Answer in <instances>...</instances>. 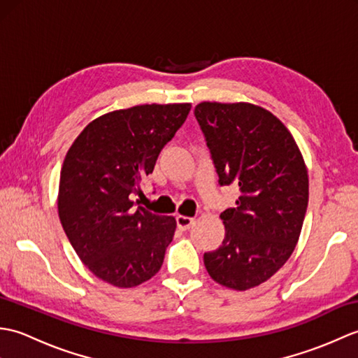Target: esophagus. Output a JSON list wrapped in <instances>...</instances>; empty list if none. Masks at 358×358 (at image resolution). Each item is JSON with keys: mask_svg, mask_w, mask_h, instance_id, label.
<instances>
[{"mask_svg": "<svg viewBox=\"0 0 358 358\" xmlns=\"http://www.w3.org/2000/svg\"><path fill=\"white\" fill-rule=\"evenodd\" d=\"M195 223V218L186 217V215H177V226L181 231H187L191 229V226Z\"/></svg>", "mask_w": 358, "mask_h": 358, "instance_id": "obj_1", "label": "esophagus"}]
</instances>
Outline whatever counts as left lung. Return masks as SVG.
Segmentation results:
<instances>
[{
  "label": "left lung",
  "mask_w": 358,
  "mask_h": 358,
  "mask_svg": "<svg viewBox=\"0 0 358 358\" xmlns=\"http://www.w3.org/2000/svg\"><path fill=\"white\" fill-rule=\"evenodd\" d=\"M195 118L222 186L240 189L222 212L224 240L204 254L212 280L235 291L264 283L292 255L308 209V169L281 121L250 103L203 101Z\"/></svg>",
  "instance_id": "left-lung-1"
}]
</instances>
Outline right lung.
Instances as JSON below:
<instances>
[{
	"label": "right lung",
	"mask_w": 358,
	"mask_h": 358,
	"mask_svg": "<svg viewBox=\"0 0 358 358\" xmlns=\"http://www.w3.org/2000/svg\"><path fill=\"white\" fill-rule=\"evenodd\" d=\"M191 103L141 104L95 118L67 150L58 215L80 260L117 287L152 278L173 238V217L135 208L132 194L183 126Z\"/></svg>",
	"instance_id": "right-lung-1"
}]
</instances>
